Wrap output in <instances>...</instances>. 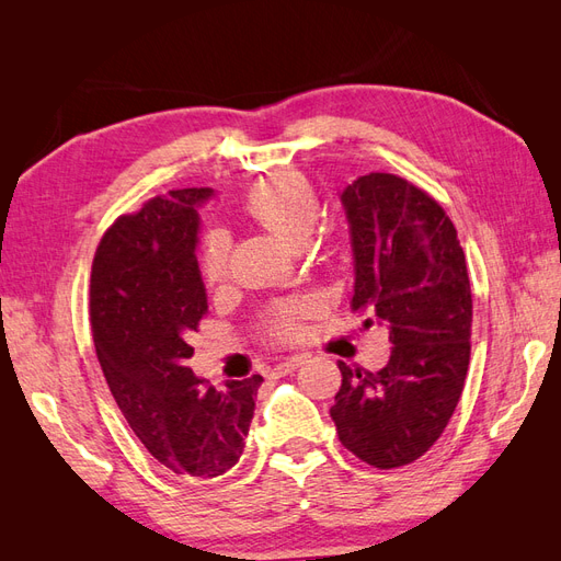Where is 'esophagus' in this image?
Returning <instances> with one entry per match:
<instances>
[{
	"instance_id": "34e87169",
	"label": "esophagus",
	"mask_w": 561,
	"mask_h": 561,
	"mask_svg": "<svg viewBox=\"0 0 561 561\" xmlns=\"http://www.w3.org/2000/svg\"><path fill=\"white\" fill-rule=\"evenodd\" d=\"M304 363H307V358H304V355H295V358H287V360H283V363H278L276 367H274V371H271V375L274 377H285V375H293V371H297Z\"/></svg>"
}]
</instances>
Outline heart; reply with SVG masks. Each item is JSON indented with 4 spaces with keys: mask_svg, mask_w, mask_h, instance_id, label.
I'll list each match as a JSON object with an SVG mask.
<instances>
[{
    "mask_svg": "<svg viewBox=\"0 0 561 561\" xmlns=\"http://www.w3.org/2000/svg\"><path fill=\"white\" fill-rule=\"evenodd\" d=\"M243 213L254 219V222L276 233L278 239L301 245L313 231L318 215H320V201L311 186V182L299 173H278L274 178H266L254 182L245 198H243ZM198 268L201 278L206 285H219L229 276V239L222 231H213L203 239L201 254H198ZM318 309V301L301 297L295 301H287L271 311L264 320V334L274 342H290L297 339L304 330V320L313 316Z\"/></svg>",
    "mask_w": 561,
    "mask_h": 561,
    "instance_id": "heart-1",
    "label": "heart"
}]
</instances>
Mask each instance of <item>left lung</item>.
Wrapping results in <instances>:
<instances>
[{"label":"left lung","mask_w":561,"mask_h":561,"mask_svg":"<svg viewBox=\"0 0 561 561\" xmlns=\"http://www.w3.org/2000/svg\"><path fill=\"white\" fill-rule=\"evenodd\" d=\"M342 203L355 257L353 311L388 330L379 371L342 369L330 416L342 445L388 470L426 454L461 398L470 363L472 295L466 254L439 203L416 184L369 173Z\"/></svg>","instance_id":"obj_1"}]
</instances>
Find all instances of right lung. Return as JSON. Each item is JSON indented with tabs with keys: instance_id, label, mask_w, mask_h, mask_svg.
<instances>
[{
	"instance_id": "1",
	"label": "right lung",
	"mask_w": 561,
	"mask_h": 561,
	"mask_svg": "<svg viewBox=\"0 0 561 561\" xmlns=\"http://www.w3.org/2000/svg\"><path fill=\"white\" fill-rule=\"evenodd\" d=\"M210 196V186L173 190L116 217L91 271L93 342L118 410L159 463L201 480L239 463L264 381L217 388L186 367L208 313L196 208Z\"/></svg>"
}]
</instances>
